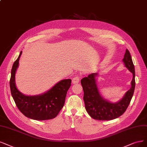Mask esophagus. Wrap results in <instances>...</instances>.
<instances>
[{
  "label": "esophagus",
  "mask_w": 147,
  "mask_h": 147,
  "mask_svg": "<svg viewBox=\"0 0 147 147\" xmlns=\"http://www.w3.org/2000/svg\"><path fill=\"white\" fill-rule=\"evenodd\" d=\"M80 80V78L78 76H76L73 78L72 79V83L73 84H78Z\"/></svg>",
  "instance_id": "obj_1"
}]
</instances>
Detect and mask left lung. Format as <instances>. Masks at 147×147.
I'll use <instances>...</instances> for the list:
<instances>
[{"mask_svg": "<svg viewBox=\"0 0 147 147\" xmlns=\"http://www.w3.org/2000/svg\"><path fill=\"white\" fill-rule=\"evenodd\" d=\"M122 62L125 67L133 74V79L131 88L117 102L108 101L100 94L97 83V77L99 76L97 73H91L80 81L84 92V100L85 109L94 119L109 121L116 119L123 115L129 104L135 88V70L131 56L127 49Z\"/></svg>", "mask_w": 147, "mask_h": 147, "instance_id": "1", "label": "left lung"}]
</instances>
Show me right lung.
Here are the masks:
<instances>
[{
  "label": "right lung",
  "instance_id": "obj_1",
  "mask_svg": "<svg viewBox=\"0 0 147 147\" xmlns=\"http://www.w3.org/2000/svg\"><path fill=\"white\" fill-rule=\"evenodd\" d=\"M22 53L21 51L14 62L9 81L11 93L16 106L26 117L34 120L45 121L56 117L64 105L71 80H61L42 94L28 96L22 93L16 87L15 82V75Z\"/></svg>",
  "mask_w": 147,
  "mask_h": 147
}]
</instances>
